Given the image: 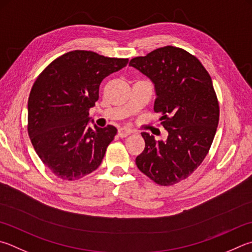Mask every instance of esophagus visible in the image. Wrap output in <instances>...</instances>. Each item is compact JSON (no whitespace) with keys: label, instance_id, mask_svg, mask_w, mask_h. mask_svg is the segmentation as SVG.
<instances>
[{"label":"esophagus","instance_id":"esophagus-1","mask_svg":"<svg viewBox=\"0 0 252 252\" xmlns=\"http://www.w3.org/2000/svg\"><path fill=\"white\" fill-rule=\"evenodd\" d=\"M130 133L131 131L126 129V127H120V129L118 130V135L120 136V138H126V136H127Z\"/></svg>","mask_w":252,"mask_h":252}]
</instances>
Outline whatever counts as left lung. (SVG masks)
<instances>
[{"label": "left lung", "instance_id": "1", "mask_svg": "<svg viewBox=\"0 0 252 252\" xmlns=\"http://www.w3.org/2000/svg\"><path fill=\"white\" fill-rule=\"evenodd\" d=\"M129 66L153 82L154 111L168 132L165 141L142 132L145 148L136 166L158 185L176 184L200 165L216 133L219 106L212 78L197 58L173 46L131 59Z\"/></svg>", "mask_w": 252, "mask_h": 252}]
</instances>
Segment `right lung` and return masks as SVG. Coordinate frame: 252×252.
Returning a JSON list of instances; mask_svg holds the SVG:
<instances>
[{
	"mask_svg": "<svg viewBox=\"0 0 252 252\" xmlns=\"http://www.w3.org/2000/svg\"><path fill=\"white\" fill-rule=\"evenodd\" d=\"M127 62L74 50L50 63L34 82L27 130L36 153L57 177L79 180L101 164L117 129L91 127L89 109L99 99L101 81Z\"/></svg>",
	"mask_w": 252,
	"mask_h": 252,
	"instance_id": "right-lung-1",
	"label": "right lung"
}]
</instances>
